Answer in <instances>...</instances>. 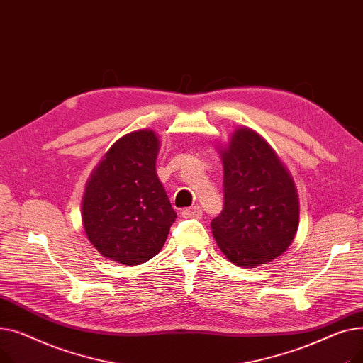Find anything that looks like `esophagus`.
<instances>
[{"instance_id":"34e87169","label":"esophagus","mask_w":363,"mask_h":363,"mask_svg":"<svg viewBox=\"0 0 363 363\" xmlns=\"http://www.w3.org/2000/svg\"><path fill=\"white\" fill-rule=\"evenodd\" d=\"M201 215H203V211L200 206H193V207L184 208L182 211L184 218H201Z\"/></svg>"}]
</instances>
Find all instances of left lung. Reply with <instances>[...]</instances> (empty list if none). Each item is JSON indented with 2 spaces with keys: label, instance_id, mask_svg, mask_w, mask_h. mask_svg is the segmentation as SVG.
<instances>
[{
  "label": "left lung",
  "instance_id": "obj_1",
  "mask_svg": "<svg viewBox=\"0 0 363 363\" xmlns=\"http://www.w3.org/2000/svg\"><path fill=\"white\" fill-rule=\"evenodd\" d=\"M223 162V208L212 220L222 253L241 268L281 256L298 228L294 182L272 147L249 128L237 129Z\"/></svg>",
  "mask_w": 363,
  "mask_h": 363
}]
</instances>
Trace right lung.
I'll return each mask as SVG.
<instances>
[{
	"label": "right lung",
	"mask_w": 363,
	"mask_h": 363,
	"mask_svg": "<svg viewBox=\"0 0 363 363\" xmlns=\"http://www.w3.org/2000/svg\"><path fill=\"white\" fill-rule=\"evenodd\" d=\"M159 138L130 132L94 169L82 200L88 240L104 257L133 266L155 257L177 213L156 175Z\"/></svg>",
	"instance_id": "add662e5"
}]
</instances>
